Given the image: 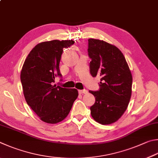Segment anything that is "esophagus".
Returning <instances> with one entry per match:
<instances>
[{"label":"esophagus","instance_id":"esophagus-1","mask_svg":"<svg viewBox=\"0 0 158 158\" xmlns=\"http://www.w3.org/2000/svg\"><path fill=\"white\" fill-rule=\"evenodd\" d=\"M79 94H86V93H88V90H85V89H84V90H79Z\"/></svg>","mask_w":158,"mask_h":158}]
</instances>
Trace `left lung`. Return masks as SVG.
I'll use <instances>...</instances> for the list:
<instances>
[{"instance_id": "obj_1", "label": "left lung", "mask_w": 158, "mask_h": 158, "mask_svg": "<svg viewBox=\"0 0 158 158\" xmlns=\"http://www.w3.org/2000/svg\"><path fill=\"white\" fill-rule=\"evenodd\" d=\"M90 72L101 76L99 89L89 90L95 97L90 107L93 118L99 124L117 121L128 107L131 97L132 74L124 54L118 48L99 39H89Z\"/></svg>"}]
</instances>
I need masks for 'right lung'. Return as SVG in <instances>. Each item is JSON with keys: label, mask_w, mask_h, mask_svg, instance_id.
<instances>
[{"label": "right lung", "mask_w": 158, "mask_h": 158, "mask_svg": "<svg viewBox=\"0 0 158 158\" xmlns=\"http://www.w3.org/2000/svg\"><path fill=\"white\" fill-rule=\"evenodd\" d=\"M74 44L73 40L41 43L31 50L23 65L21 81L25 100L42 121L49 124L64 120L78 97L75 88L53 85L56 77H62L59 63L63 49Z\"/></svg>", "instance_id": "1"}]
</instances>
